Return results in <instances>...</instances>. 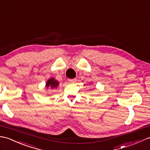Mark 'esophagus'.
I'll use <instances>...</instances> for the list:
<instances>
[{
  "mask_svg": "<svg viewBox=\"0 0 150 150\" xmlns=\"http://www.w3.org/2000/svg\"><path fill=\"white\" fill-rule=\"evenodd\" d=\"M69 81L70 83H74L76 81V79L74 78V79H69Z\"/></svg>",
  "mask_w": 150,
  "mask_h": 150,
  "instance_id": "1",
  "label": "esophagus"
}]
</instances>
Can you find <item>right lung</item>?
<instances>
[{"label": "right lung", "instance_id": "obj_1", "mask_svg": "<svg viewBox=\"0 0 150 150\" xmlns=\"http://www.w3.org/2000/svg\"><path fill=\"white\" fill-rule=\"evenodd\" d=\"M58 84H59V82L56 80V79L54 78H50L49 79H48L47 83H46V85L45 86L47 88H55L57 87V86H58Z\"/></svg>", "mask_w": 150, "mask_h": 150}]
</instances>
